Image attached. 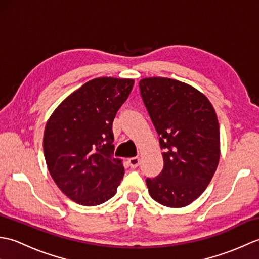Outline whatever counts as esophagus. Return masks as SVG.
<instances>
[{
  "mask_svg": "<svg viewBox=\"0 0 259 259\" xmlns=\"http://www.w3.org/2000/svg\"><path fill=\"white\" fill-rule=\"evenodd\" d=\"M128 164L131 168H137L140 164V159L138 157H133L128 159Z\"/></svg>",
  "mask_w": 259,
  "mask_h": 259,
  "instance_id": "esophagus-1",
  "label": "esophagus"
}]
</instances>
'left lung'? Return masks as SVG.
Listing matches in <instances>:
<instances>
[{"label": "left lung", "mask_w": 259, "mask_h": 259, "mask_svg": "<svg viewBox=\"0 0 259 259\" xmlns=\"http://www.w3.org/2000/svg\"><path fill=\"white\" fill-rule=\"evenodd\" d=\"M140 95L159 137L163 168L146 184L153 200L180 208L210 183L221 155L216 112L195 88L168 78H146Z\"/></svg>", "instance_id": "left-lung-1"}]
</instances>
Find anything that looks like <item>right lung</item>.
Segmentation results:
<instances>
[{
  "mask_svg": "<svg viewBox=\"0 0 259 259\" xmlns=\"http://www.w3.org/2000/svg\"><path fill=\"white\" fill-rule=\"evenodd\" d=\"M134 80L97 78L74 91L48 120L43 136L47 166L64 195L82 206L112 198L124 175L113 158L112 123Z\"/></svg>",
  "mask_w": 259,
  "mask_h": 259,
  "instance_id": "1",
  "label": "right lung"
}]
</instances>
